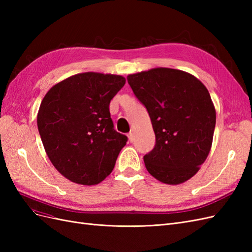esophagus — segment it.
Segmentation results:
<instances>
[{
	"label": "esophagus",
	"instance_id": "esophagus-1",
	"mask_svg": "<svg viewBox=\"0 0 252 252\" xmlns=\"http://www.w3.org/2000/svg\"><path fill=\"white\" fill-rule=\"evenodd\" d=\"M128 139H129V141H130V142H133L134 135H133V132H132V131H130V132L128 133Z\"/></svg>",
	"mask_w": 252,
	"mask_h": 252
}]
</instances>
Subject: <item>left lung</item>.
<instances>
[{"instance_id":"obj_1","label":"left lung","mask_w":252,"mask_h":252,"mask_svg":"<svg viewBox=\"0 0 252 252\" xmlns=\"http://www.w3.org/2000/svg\"><path fill=\"white\" fill-rule=\"evenodd\" d=\"M127 81L156 134L154 149L144 156L148 172L169 185L192 178L208 157L216 127L207 88L190 73L162 67L129 74Z\"/></svg>"}]
</instances>
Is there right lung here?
<instances>
[{
  "label": "right lung",
  "mask_w": 252,
  "mask_h": 252,
  "mask_svg": "<svg viewBox=\"0 0 252 252\" xmlns=\"http://www.w3.org/2000/svg\"><path fill=\"white\" fill-rule=\"evenodd\" d=\"M125 82L121 75L79 73L44 96L37 129L52 165L66 179L95 185L112 171L128 138L114 129L109 104Z\"/></svg>",
  "instance_id": "right-lung-1"
}]
</instances>
